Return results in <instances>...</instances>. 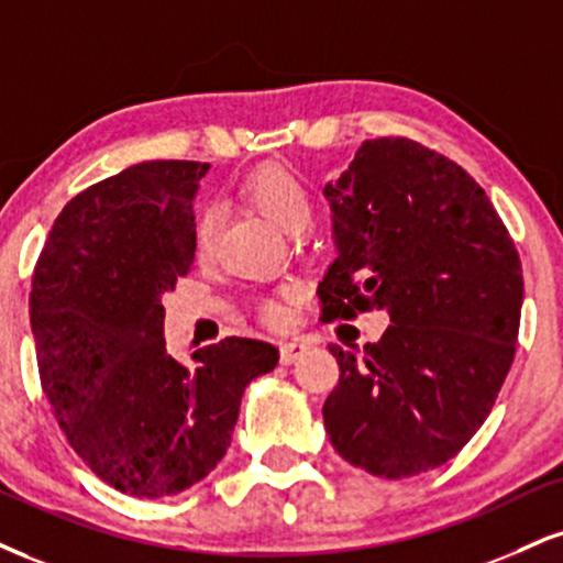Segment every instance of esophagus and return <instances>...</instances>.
Returning <instances> with one entry per match:
<instances>
[{
    "label": "esophagus",
    "mask_w": 563,
    "mask_h": 563,
    "mask_svg": "<svg viewBox=\"0 0 563 563\" xmlns=\"http://www.w3.org/2000/svg\"><path fill=\"white\" fill-rule=\"evenodd\" d=\"M309 343L301 341V338H290V341H283L280 343V362L283 364H294L296 358H301L307 354Z\"/></svg>",
    "instance_id": "34e87169"
}]
</instances>
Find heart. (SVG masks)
Returning a JSON list of instances; mask_svg holds the SVG:
<instances>
[{"mask_svg":"<svg viewBox=\"0 0 563 563\" xmlns=\"http://www.w3.org/2000/svg\"><path fill=\"white\" fill-rule=\"evenodd\" d=\"M243 199L260 212L269 225H275L280 233L299 235L301 230L309 228L311 222V194L307 183L301 180V175L294 167L283 165V162H267L260 165L256 170L246 175L241 186ZM214 241V222L212 214H201L196 222V249L199 254H207L212 249ZM294 288H283L277 299H269L264 303V317L267 322L283 324L288 320V301L294 299Z\"/></svg>","mask_w":563,"mask_h":563,"instance_id":"obj_1","label":"heart"}]
</instances>
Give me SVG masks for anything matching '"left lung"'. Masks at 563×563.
<instances>
[{"instance_id": "1", "label": "left lung", "mask_w": 563, "mask_h": 563, "mask_svg": "<svg viewBox=\"0 0 563 563\" xmlns=\"http://www.w3.org/2000/svg\"><path fill=\"white\" fill-rule=\"evenodd\" d=\"M324 196L338 260L317 288L322 322L372 309L393 322L362 354L330 346L324 430L369 475H422L470 443L509 375L519 252L475 178L411 139L364 141Z\"/></svg>"}]
</instances>
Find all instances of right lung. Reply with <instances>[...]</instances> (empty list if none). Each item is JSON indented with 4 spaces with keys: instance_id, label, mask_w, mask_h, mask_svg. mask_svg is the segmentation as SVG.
<instances>
[{
    "instance_id": "add662e5",
    "label": "right lung",
    "mask_w": 563,
    "mask_h": 563,
    "mask_svg": "<svg viewBox=\"0 0 563 563\" xmlns=\"http://www.w3.org/2000/svg\"><path fill=\"white\" fill-rule=\"evenodd\" d=\"M209 165L154 159L93 183L54 220L31 288L38 375L67 443L107 485L165 498L225 456L246 385L277 349L225 338L186 367L167 354L162 294L196 256Z\"/></svg>"
}]
</instances>
